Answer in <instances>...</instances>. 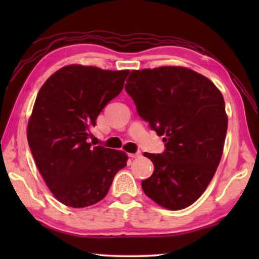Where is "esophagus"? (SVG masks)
Instances as JSON below:
<instances>
[{
	"label": "esophagus",
	"mask_w": 259,
	"mask_h": 259,
	"mask_svg": "<svg viewBox=\"0 0 259 259\" xmlns=\"http://www.w3.org/2000/svg\"><path fill=\"white\" fill-rule=\"evenodd\" d=\"M140 155H142V154H140L139 152L138 153H130V154H129V156L131 157V159H137V157H139Z\"/></svg>",
	"instance_id": "1"
}]
</instances>
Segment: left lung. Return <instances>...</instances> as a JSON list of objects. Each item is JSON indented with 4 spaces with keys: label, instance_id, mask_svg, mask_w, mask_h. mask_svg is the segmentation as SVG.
I'll return each mask as SVG.
<instances>
[{
    "label": "left lung",
    "instance_id": "left-lung-1",
    "mask_svg": "<svg viewBox=\"0 0 259 259\" xmlns=\"http://www.w3.org/2000/svg\"><path fill=\"white\" fill-rule=\"evenodd\" d=\"M125 91L165 143L163 154L144 153L154 164L142 182L144 193L165 209L188 207L202 195L222 159L227 131L222 93L208 77L182 66L131 71Z\"/></svg>",
    "mask_w": 259,
    "mask_h": 259
}]
</instances>
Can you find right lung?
Segmentation results:
<instances>
[{
	"label": "right lung",
	"mask_w": 259,
	"mask_h": 259,
	"mask_svg": "<svg viewBox=\"0 0 259 259\" xmlns=\"http://www.w3.org/2000/svg\"><path fill=\"white\" fill-rule=\"evenodd\" d=\"M129 71H105L67 65L45 82L27 124L35 163L55 198L67 207L84 208L103 200L113 178L124 168L123 151L88 143L90 129L122 89Z\"/></svg>",
	"instance_id": "right-lung-1"
}]
</instances>
